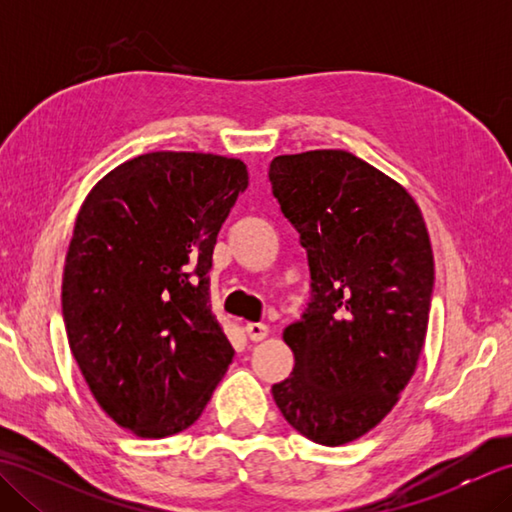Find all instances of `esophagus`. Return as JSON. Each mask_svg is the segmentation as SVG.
I'll return each mask as SVG.
<instances>
[{
  "instance_id": "esophagus-1",
  "label": "esophagus",
  "mask_w": 512,
  "mask_h": 512,
  "mask_svg": "<svg viewBox=\"0 0 512 512\" xmlns=\"http://www.w3.org/2000/svg\"><path fill=\"white\" fill-rule=\"evenodd\" d=\"M246 334L250 341H264L268 336V325L264 323H248L246 325Z\"/></svg>"
}]
</instances>
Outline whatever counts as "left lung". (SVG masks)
Returning <instances> with one entry per match:
<instances>
[{"label": "left lung", "instance_id": "obj_1", "mask_svg": "<svg viewBox=\"0 0 512 512\" xmlns=\"http://www.w3.org/2000/svg\"><path fill=\"white\" fill-rule=\"evenodd\" d=\"M281 213L308 253L312 297L284 330L292 374L273 385L308 440L341 447L394 409L427 336L433 250L409 191L343 149L277 156Z\"/></svg>", "mask_w": 512, "mask_h": 512}]
</instances>
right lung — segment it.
<instances>
[{"mask_svg":"<svg viewBox=\"0 0 512 512\" xmlns=\"http://www.w3.org/2000/svg\"><path fill=\"white\" fill-rule=\"evenodd\" d=\"M242 160L151 151L94 184L63 266V321L92 396L118 427L167 438L200 418L235 350L209 306L213 246Z\"/></svg>","mask_w":512,"mask_h":512,"instance_id":"add662e5","label":"right lung"}]
</instances>
